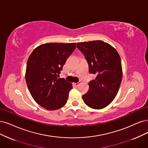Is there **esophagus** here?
Masks as SVG:
<instances>
[{
  "label": "esophagus",
  "instance_id": "obj_1",
  "mask_svg": "<svg viewBox=\"0 0 148 148\" xmlns=\"http://www.w3.org/2000/svg\"><path fill=\"white\" fill-rule=\"evenodd\" d=\"M81 84V82L80 81V82H77V83H74V86H78L79 85V84Z\"/></svg>",
  "mask_w": 148,
  "mask_h": 148
}]
</instances>
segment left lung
Segmentation results:
<instances>
[{
  "label": "left lung",
  "instance_id": "left-lung-1",
  "mask_svg": "<svg viewBox=\"0 0 148 148\" xmlns=\"http://www.w3.org/2000/svg\"><path fill=\"white\" fill-rule=\"evenodd\" d=\"M88 62L89 72L96 75L82 96L85 104L94 109L106 107L115 98L123 77L121 58L117 51L101 40L77 43Z\"/></svg>",
  "mask_w": 148,
  "mask_h": 148
}]
</instances>
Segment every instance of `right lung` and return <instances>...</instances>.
<instances>
[{"mask_svg":"<svg viewBox=\"0 0 148 148\" xmlns=\"http://www.w3.org/2000/svg\"><path fill=\"white\" fill-rule=\"evenodd\" d=\"M76 44L50 42L36 47L27 61L25 80L35 101L47 110H56L67 102L72 84L58 78Z\"/></svg>","mask_w":148,"mask_h":148,"instance_id":"obj_1","label":"right lung"}]
</instances>
